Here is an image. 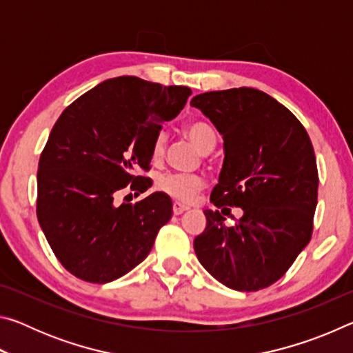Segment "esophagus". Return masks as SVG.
<instances>
[{"mask_svg":"<svg viewBox=\"0 0 353 353\" xmlns=\"http://www.w3.org/2000/svg\"><path fill=\"white\" fill-rule=\"evenodd\" d=\"M187 210H188V207L179 204V202H174V205H172V213H174V214H182L183 212H187Z\"/></svg>","mask_w":353,"mask_h":353,"instance_id":"obj_1","label":"esophagus"}]
</instances>
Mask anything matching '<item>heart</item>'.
Returning <instances> with one entry per match:
<instances>
[{
  "label": "heart",
  "mask_w": 353,
  "mask_h": 353,
  "mask_svg": "<svg viewBox=\"0 0 353 353\" xmlns=\"http://www.w3.org/2000/svg\"><path fill=\"white\" fill-rule=\"evenodd\" d=\"M185 134L202 152L212 151L216 145V134L204 121H191L185 124ZM166 134L159 132L152 141V159L160 160L165 155ZM204 187V179L196 174H182V172H166L157 181V188L162 193L171 196L179 202H191L198 191Z\"/></svg>",
  "instance_id": "obj_1"
}]
</instances>
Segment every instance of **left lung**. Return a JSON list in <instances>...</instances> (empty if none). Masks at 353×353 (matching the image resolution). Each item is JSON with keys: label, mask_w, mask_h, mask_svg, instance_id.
<instances>
[{"label": "left lung", "mask_w": 353, "mask_h": 353, "mask_svg": "<svg viewBox=\"0 0 353 353\" xmlns=\"http://www.w3.org/2000/svg\"><path fill=\"white\" fill-rule=\"evenodd\" d=\"M190 105L210 118L224 140L210 202L243 208L232 227L223 210H205L194 252L227 288H268L312 238L319 183L312 140L285 105L256 88L201 93Z\"/></svg>", "instance_id": "8db88e82"}]
</instances>
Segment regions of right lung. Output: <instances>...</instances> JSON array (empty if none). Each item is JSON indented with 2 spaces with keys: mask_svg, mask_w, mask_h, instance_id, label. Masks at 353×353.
<instances>
[{
  "mask_svg": "<svg viewBox=\"0 0 353 353\" xmlns=\"http://www.w3.org/2000/svg\"><path fill=\"white\" fill-rule=\"evenodd\" d=\"M188 87L119 76L101 82L71 103L52 128L39 160L37 218L65 270L92 283L117 280L146 259L172 202L152 193L115 205L131 183L146 191L152 141L163 121L176 118Z\"/></svg>",
  "mask_w": 353,
  "mask_h": 353,
  "instance_id": "obj_1",
  "label": "right lung"
}]
</instances>
